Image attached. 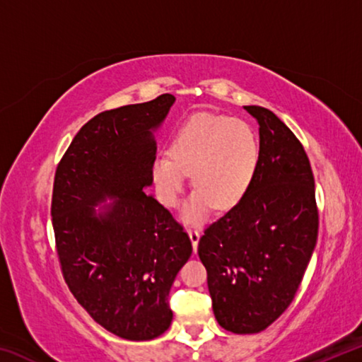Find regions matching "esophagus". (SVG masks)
Listing matches in <instances>:
<instances>
[{"instance_id": "obj_1", "label": "esophagus", "mask_w": 362, "mask_h": 362, "mask_svg": "<svg viewBox=\"0 0 362 362\" xmlns=\"http://www.w3.org/2000/svg\"><path fill=\"white\" fill-rule=\"evenodd\" d=\"M188 236H189V240H192L193 249L196 250V247H198V241H199V231L194 230V228H189L188 230Z\"/></svg>"}]
</instances>
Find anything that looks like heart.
I'll return each instance as SVG.
<instances>
[{"instance_id": "heart-1", "label": "heart", "mask_w": 362, "mask_h": 362, "mask_svg": "<svg viewBox=\"0 0 362 362\" xmlns=\"http://www.w3.org/2000/svg\"><path fill=\"white\" fill-rule=\"evenodd\" d=\"M259 164V136L247 121L199 113L179 127L170 153H159L153 159L151 177L159 201L175 206L192 173L194 189L182 216L188 223H201L212 206L228 209L240 203Z\"/></svg>"}]
</instances>
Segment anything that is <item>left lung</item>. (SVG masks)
I'll list each match as a JSON object with an SVG mask.
<instances>
[{"label": "left lung", "mask_w": 362, "mask_h": 362, "mask_svg": "<svg viewBox=\"0 0 362 362\" xmlns=\"http://www.w3.org/2000/svg\"><path fill=\"white\" fill-rule=\"evenodd\" d=\"M244 108L260 126L259 169L240 203L204 230L198 255L217 322L233 334H257L296 297L320 216L303 145L273 112Z\"/></svg>", "instance_id": "1"}]
</instances>
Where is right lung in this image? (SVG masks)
<instances>
[{
  "mask_svg": "<svg viewBox=\"0 0 362 362\" xmlns=\"http://www.w3.org/2000/svg\"><path fill=\"white\" fill-rule=\"evenodd\" d=\"M174 100L163 94L95 115L54 177L51 216L65 283L95 322L126 340L169 329L170 286L193 250L173 214L144 193L153 183L151 132ZM107 195L119 199L95 214Z\"/></svg>",
  "mask_w": 362,
  "mask_h": 362,
  "instance_id": "obj_1",
  "label": "right lung"
}]
</instances>
